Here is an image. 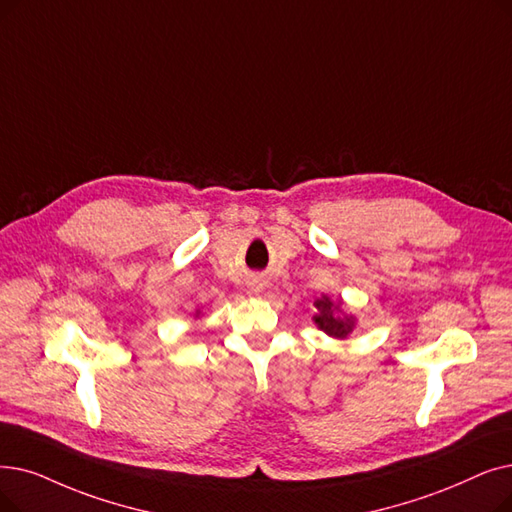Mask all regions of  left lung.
<instances>
[{
	"mask_svg": "<svg viewBox=\"0 0 512 512\" xmlns=\"http://www.w3.org/2000/svg\"><path fill=\"white\" fill-rule=\"evenodd\" d=\"M314 305L318 309L314 320L320 326V330H324L330 337H339V339L349 335L353 328V320L345 316H337L339 307H335V303H332L328 297H322V299H316Z\"/></svg>",
	"mask_w": 512,
	"mask_h": 512,
	"instance_id": "1",
	"label": "left lung"
}]
</instances>
